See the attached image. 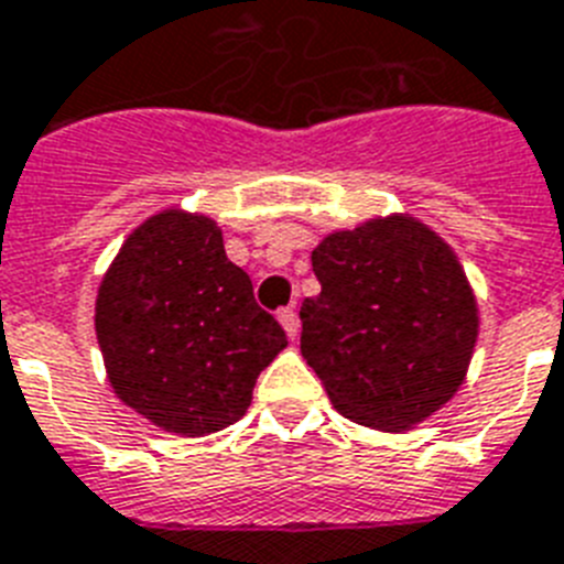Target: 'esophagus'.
<instances>
[{"instance_id": "esophagus-1", "label": "esophagus", "mask_w": 564, "mask_h": 564, "mask_svg": "<svg viewBox=\"0 0 564 564\" xmlns=\"http://www.w3.org/2000/svg\"><path fill=\"white\" fill-rule=\"evenodd\" d=\"M276 319H279V325L285 328L288 337H291V339L300 337V319H296V311H293V308H282L276 314Z\"/></svg>"}]
</instances>
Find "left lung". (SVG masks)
<instances>
[{"label":"left lung","mask_w":564,"mask_h":564,"mask_svg":"<svg viewBox=\"0 0 564 564\" xmlns=\"http://www.w3.org/2000/svg\"><path fill=\"white\" fill-rule=\"evenodd\" d=\"M319 296L302 302V357L334 409L380 432L412 430L453 400L478 339L458 256L409 213L328 232L311 253Z\"/></svg>","instance_id":"8db88e82"}]
</instances>
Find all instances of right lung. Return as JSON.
Masks as SVG:
<instances>
[{
  "label": "right lung",
  "instance_id": "add662e5",
  "mask_svg": "<svg viewBox=\"0 0 564 564\" xmlns=\"http://www.w3.org/2000/svg\"><path fill=\"white\" fill-rule=\"evenodd\" d=\"M95 332L126 406L184 438L239 421L288 346L202 213L161 209L126 236L97 288Z\"/></svg>",
  "mask_w": 564,
  "mask_h": 564
}]
</instances>
